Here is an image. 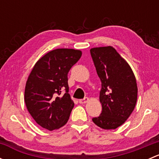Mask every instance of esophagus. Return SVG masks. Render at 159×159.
<instances>
[{
  "label": "esophagus",
  "mask_w": 159,
  "mask_h": 159,
  "mask_svg": "<svg viewBox=\"0 0 159 159\" xmlns=\"http://www.w3.org/2000/svg\"><path fill=\"white\" fill-rule=\"evenodd\" d=\"M89 98H84V99H81V100H79V103L80 104H85V103H87L88 102H89Z\"/></svg>",
  "instance_id": "obj_1"
}]
</instances>
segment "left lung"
Returning a JSON list of instances; mask_svg holds the SVG:
<instances>
[{"label":"left lung","mask_w":159,"mask_h":159,"mask_svg":"<svg viewBox=\"0 0 159 159\" xmlns=\"http://www.w3.org/2000/svg\"><path fill=\"white\" fill-rule=\"evenodd\" d=\"M90 52L102 81L99 99L102 111L92 121L103 129H115L125 122L135 107V77L128 62L111 46L94 48Z\"/></svg>","instance_id":"8db88e82"}]
</instances>
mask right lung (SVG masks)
<instances>
[{
	"label": "right lung",
	"instance_id": "add662e5",
	"mask_svg": "<svg viewBox=\"0 0 159 159\" xmlns=\"http://www.w3.org/2000/svg\"><path fill=\"white\" fill-rule=\"evenodd\" d=\"M81 54L79 50H53L36 62L30 73L25 102L32 118L44 129L53 131L68 122L75 105L68 94V74Z\"/></svg>",
	"mask_w": 159,
	"mask_h": 159
}]
</instances>
